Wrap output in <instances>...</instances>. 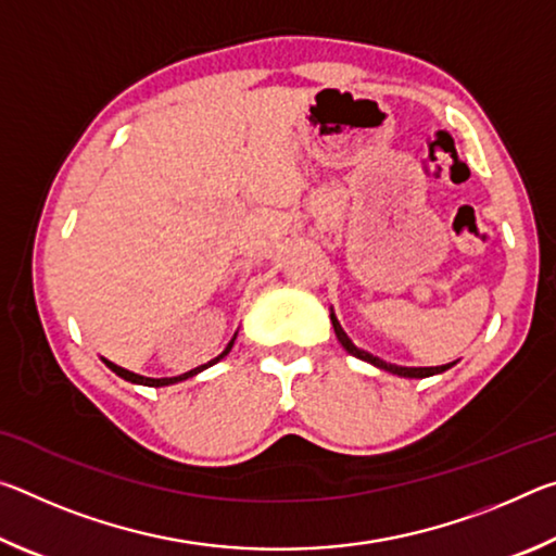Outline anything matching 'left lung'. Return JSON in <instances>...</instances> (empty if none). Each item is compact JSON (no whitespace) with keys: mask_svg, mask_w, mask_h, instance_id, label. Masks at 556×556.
I'll return each instance as SVG.
<instances>
[{"mask_svg":"<svg viewBox=\"0 0 556 556\" xmlns=\"http://www.w3.org/2000/svg\"><path fill=\"white\" fill-rule=\"evenodd\" d=\"M331 324H333L336 338H338V341H341V345L345 348L348 353L355 355V357H361V361H365V363L375 365V368L388 370V372H392V375H400V378H429V375H439V372H444V370L451 368V365H454V363H448V365H437V368H402V365L384 363V361H380L378 355H372V353H368V351H361V348H357V345L351 341V338H348V333L343 331L341 324H338V318H336L333 312H331Z\"/></svg>","mask_w":556,"mask_h":556,"instance_id":"obj_1","label":"left lung"}]
</instances>
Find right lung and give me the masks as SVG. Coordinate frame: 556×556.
Instances as JSON below:
<instances>
[{
    "label": "right lung",
    "instance_id": "right-lung-1",
    "mask_svg": "<svg viewBox=\"0 0 556 556\" xmlns=\"http://www.w3.org/2000/svg\"><path fill=\"white\" fill-rule=\"evenodd\" d=\"M238 336V333H235ZM235 336H232V341L225 345V351L218 355V357H213L211 363H205V365H199V368H193V370H188V372H184V375H176V378H144V375H137V372H129V370H125V368H119V365H115V363H110V361H105V357H102V363L108 365V368L115 372V375H119L122 380H127V382H135V384H144V388H164V384H174V382H181V380H188V378H193V375H199L201 370H205V368H211V365H215L218 361H223L225 355L230 353V348H232V343H235Z\"/></svg>",
    "mask_w": 556,
    "mask_h": 556
}]
</instances>
